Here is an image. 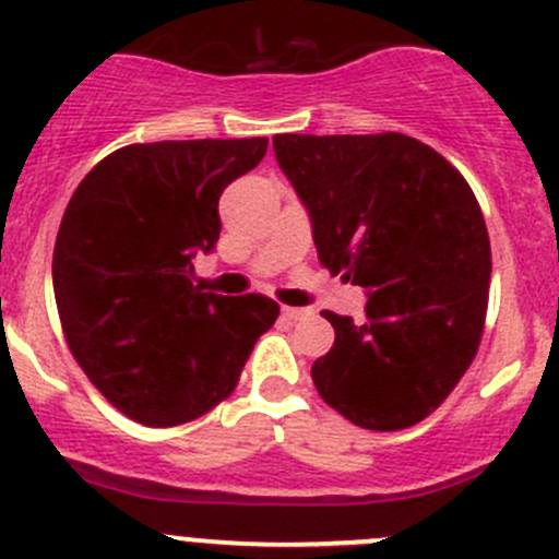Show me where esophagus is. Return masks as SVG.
<instances>
[{"mask_svg":"<svg viewBox=\"0 0 559 559\" xmlns=\"http://www.w3.org/2000/svg\"><path fill=\"white\" fill-rule=\"evenodd\" d=\"M308 313H311V311H306V308H289V306L281 311V316H284V319H289V321H302Z\"/></svg>","mask_w":559,"mask_h":559,"instance_id":"esophagus-1","label":"esophagus"}]
</instances>
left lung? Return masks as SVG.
Masks as SVG:
<instances>
[{
  "label": "left lung",
  "instance_id": "1",
  "mask_svg": "<svg viewBox=\"0 0 559 559\" xmlns=\"http://www.w3.org/2000/svg\"><path fill=\"white\" fill-rule=\"evenodd\" d=\"M273 148L311 213L319 262L370 292L362 324L324 311L335 343L311 368L321 400L365 430L419 425L481 343L492 251L476 194L400 132L275 134Z\"/></svg>",
  "mask_w": 559,
  "mask_h": 559
}]
</instances>
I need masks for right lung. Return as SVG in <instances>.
<instances>
[{
    "label": "right lung",
    "instance_id": "add662e5",
    "mask_svg": "<svg viewBox=\"0 0 559 559\" xmlns=\"http://www.w3.org/2000/svg\"><path fill=\"white\" fill-rule=\"evenodd\" d=\"M267 138L162 140L105 156L72 194L53 248V295L72 357L129 419L175 427L238 386L278 319L264 295L194 284L218 197L262 162Z\"/></svg>",
    "mask_w": 559,
    "mask_h": 559
}]
</instances>
